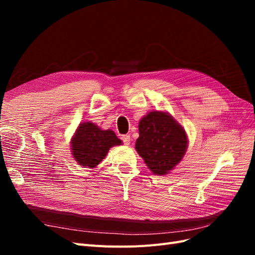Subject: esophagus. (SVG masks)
<instances>
[{"instance_id": "1", "label": "esophagus", "mask_w": 255, "mask_h": 255, "mask_svg": "<svg viewBox=\"0 0 255 255\" xmlns=\"http://www.w3.org/2000/svg\"><path fill=\"white\" fill-rule=\"evenodd\" d=\"M121 139H122V141L125 142V144H129V142H130V136L129 135H123L122 137H121Z\"/></svg>"}]
</instances>
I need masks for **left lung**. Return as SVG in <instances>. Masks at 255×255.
Listing matches in <instances>:
<instances>
[{
    "label": "left lung",
    "instance_id": "1",
    "mask_svg": "<svg viewBox=\"0 0 255 255\" xmlns=\"http://www.w3.org/2000/svg\"><path fill=\"white\" fill-rule=\"evenodd\" d=\"M135 149L154 174H167L180 163L188 146L187 135L170 114L154 111L139 121Z\"/></svg>",
    "mask_w": 255,
    "mask_h": 255
}]
</instances>
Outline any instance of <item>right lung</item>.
I'll return each instance as SVG.
<instances>
[{
    "instance_id": "right-lung-1",
    "label": "right lung",
    "mask_w": 255,
    "mask_h": 255,
    "mask_svg": "<svg viewBox=\"0 0 255 255\" xmlns=\"http://www.w3.org/2000/svg\"><path fill=\"white\" fill-rule=\"evenodd\" d=\"M121 140L112 129H101L91 122L81 123L71 139V152L76 163L84 168H95L114 145Z\"/></svg>"
}]
</instances>
